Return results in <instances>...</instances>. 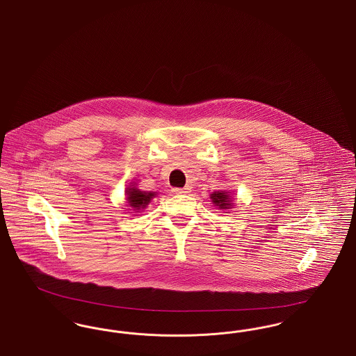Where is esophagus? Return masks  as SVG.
<instances>
[{
    "instance_id": "obj_1",
    "label": "esophagus",
    "mask_w": 356,
    "mask_h": 356,
    "mask_svg": "<svg viewBox=\"0 0 356 356\" xmlns=\"http://www.w3.org/2000/svg\"><path fill=\"white\" fill-rule=\"evenodd\" d=\"M191 192V186H186L184 188H172V193L175 195H186Z\"/></svg>"
}]
</instances>
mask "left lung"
<instances>
[{"label":"left lung","mask_w":356,"mask_h":356,"mask_svg":"<svg viewBox=\"0 0 356 356\" xmlns=\"http://www.w3.org/2000/svg\"><path fill=\"white\" fill-rule=\"evenodd\" d=\"M211 199H212V202L213 204L216 205V207H219L220 209H228V208H231V205H232V200L229 199V192H225V191H218V192H213L212 195H211Z\"/></svg>","instance_id":"left-lung-1"}]
</instances>
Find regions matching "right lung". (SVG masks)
<instances>
[{
  "label": "right lung",
  "instance_id": "right-lung-1",
  "mask_svg": "<svg viewBox=\"0 0 356 356\" xmlns=\"http://www.w3.org/2000/svg\"><path fill=\"white\" fill-rule=\"evenodd\" d=\"M154 196H156V192H144L134 186L127 188V203L131 208H134L136 212L143 211L148 204L151 203Z\"/></svg>",
  "mask_w": 356,
  "mask_h": 356
}]
</instances>
